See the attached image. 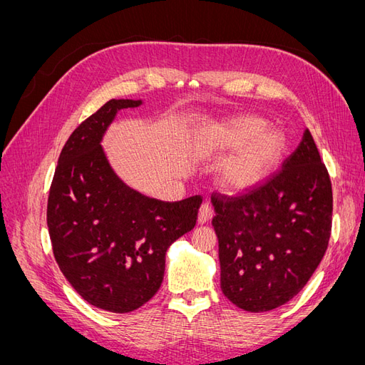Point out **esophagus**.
Instances as JSON below:
<instances>
[{
	"mask_svg": "<svg viewBox=\"0 0 365 365\" xmlns=\"http://www.w3.org/2000/svg\"><path fill=\"white\" fill-rule=\"evenodd\" d=\"M212 217H213V208H212V205L207 204V202L202 204L201 208H200V213H197V222L205 224Z\"/></svg>",
	"mask_w": 365,
	"mask_h": 365,
	"instance_id": "34e87169",
	"label": "esophagus"
}]
</instances>
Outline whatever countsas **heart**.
<instances>
[{
    "label": "heart",
    "mask_w": 365,
    "mask_h": 365,
    "mask_svg": "<svg viewBox=\"0 0 365 365\" xmlns=\"http://www.w3.org/2000/svg\"><path fill=\"white\" fill-rule=\"evenodd\" d=\"M267 121L254 115H240L213 130L210 149L239 150L222 168L224 185L240 192L259 184L277 165L286 149V138L275 129H264Z\"/></svg>",
    "instance_id": "1"
}]
</instances>
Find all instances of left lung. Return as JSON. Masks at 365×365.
Masks as SVG:
<instances>
[{"label": "left lung", "mask_w": 365, "mask_h": 365, "mask_svg": "<svg viewBox=\"0 0 365 365\" xmlns=\"http://www.w3.org/2000/svg\"><path fill=\"white\" fill-rule=\"evenodd\" d=\"M332 184L309 129L282 170L239 196L212 195L220 289L248 312L288 303L312 277L332 231Z\"/></svg>", "instance_id": "8db88e82"}]
</instances>
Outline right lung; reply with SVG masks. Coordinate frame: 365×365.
Returning <instances> with one entry per match:
<instances>
[{
  "mask_svg": "<svg viewBox=\"0 0 365 365\" xmlns=\"http://www.w3.org/2000/svg\"><path fill=\"white\" fill-rule=\"evenodd\" d=\"M143 102L113 98L74 129L54 170L47 225L65 279L85 302L126 314L160 289L165 251L195 228L200 195L165 202L121 181L101 146L120 109Z\"/></svg>",
  "mask_w": 365,
  "mask_h": 365,
  "instance_id": "obj_1",
  "label": "right lung"
}]
</instances>
